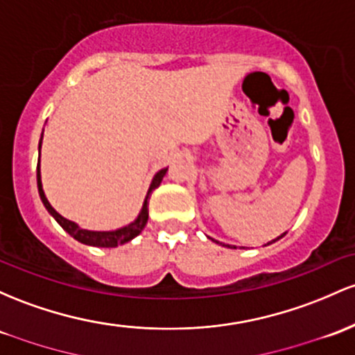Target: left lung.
Segmentation results:
<instances>
[{
  "mask_svg": "<svg viewBox=\"0 0 355 355\" xmlns=\"http://www.w3.org/2000/svg\"><path fill=\"white\" fill-rule=\"evenodd\" d=\"M283 236H285V234H283ZM283 236H279V237H283ZM279 237H278V239H279ZM276 241V239H275ZM275 241H271V243H275Z\"/></svg>",
  "mask_w": 355,
  "mask_h": 355,
  "instance_id": "left-lung-1",
  "label": "left lung"
}]
</instances>
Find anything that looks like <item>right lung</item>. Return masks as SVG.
<instances>
[{"mask_svg": "<svg viewBox=\"0 0 355 355\" xmlns=\"http://www.w3.org/2000/svg\"><path fill=\"white\" fill-rule=\"evenodd\" d=\"M40 146H42V139H40ZM166 170H168V168L159 170L158 173L155 175L153 182H151V185H150V190H148L145 205H143L141 214L138 216V219H136L133 224H130V225H126V227L118 229V231H112V232H94V231H85V229H80L79 225L76 224V222L67 220L65 217H62L60 214H58L57 210L49 204V200H46L45 193H44V189H42L40 159H38V165H37V185H38V193H40V198H42V202H44L45 209L49 210L50 214H52L53 219H55L58 224L64 227V231H67L69 234L73 237V239H77L79 243H83V244H89V246L116 248L118 244H124V243H128V241H131L133 237H136L139 234V232L143 231V227H145L146 222H148V197H150V193L153 192V190L157 189L159 184H162L163 177H165V173H166Z\"/></svg>", "mask_w": 355, "mask_h": 355, "instance_id": "right-lung-1", "label": "right lung"}]
</instances>
